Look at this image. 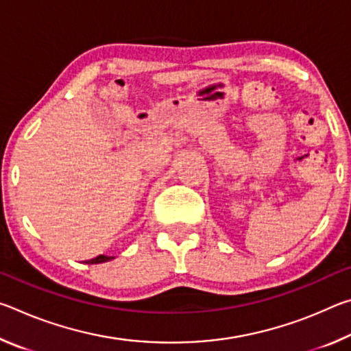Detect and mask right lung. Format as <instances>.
<instances>
[{
    "mask_svg": "<svg viewBox=\"0 0 351 351\" xmlns=\"http://www.w3.org/2000/svg\"><path fill=\"white\" fill-rule=\"evenodd\" d=\"M112 258H114V257H108V255H99V257L93 258V260H86L85 263H88V265H97V263H105V261H110Z\"/></svg>",
    "mask_w": 351,
    "mask_h": 351,
    "instance_id": "obj_1",
    "label": "right lung"
}]
</instances>
